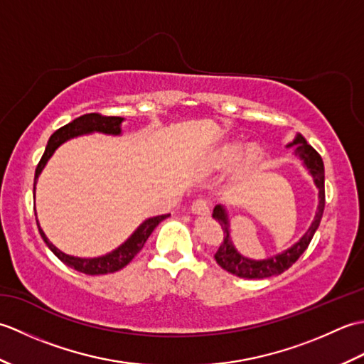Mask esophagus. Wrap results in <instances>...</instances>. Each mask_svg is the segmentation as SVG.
<instances>
[{
  "instance_id": "1",
  "label": "esophagus",
  "mask_w": 364,
  "mask_h": 364,
  "mask_svg": "<svg viewBox=\"0 0 364 364\" xmlns=\"http://www.w3.org/2000/svg\"><path fill=\"white\" fill-rule=\"evenodd\" d=\"M192 213L196 214H202V215H208L210 214V202L206 198H197L194 203L191 206Z\"/></svg>"
}]
</instances>
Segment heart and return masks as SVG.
Returning <instances> with one entry per match:
<instances>
[{"instance_id": "b5f03b06", "label": "heart", "mask_w": 364, "mask_h": 364, "mask_svg": "<svg viewBox=\"0 0 364 364\" xmlns=\"http://www.w3.org/2000/svg\"><path fill=\"white\" fill-rule=\"evenodd\" d=\"M237 156H239V146L233 145L220 154L219 161H220V164H231V162L237 159ZM259 158H261V150L258 149L257 145L247 146V149L242 153V162H244L245 167H250L253 164H257Z\"/></svg>"}]
</instances>
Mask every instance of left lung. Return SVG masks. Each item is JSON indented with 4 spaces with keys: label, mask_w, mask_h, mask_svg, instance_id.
<instances>
[{
    "label": "left lung",
    "mask_w": 364,
    "mask_h": 364,
    "mask_svg": "<svg viewBox=\"0 0 364 364\" xmlns=\"http://www.w3.org/2000/svg\"><path fill=\"white\" fill-rule=\"evenodd\" d=\"M289 145H296V154L297 156H300V159L304 161L306 168L310 170L316 186H318V189H319L318 213H316V218L311 223V227L308 228L304 237H301L299 242L294 244L291 249H288L280 255H277V257L255 261V259H249V258L242 257L241 253H237L233 242H231V239H230V230H228L230 223L227 219L225 210H223L220 205L215 206L213 211V218L220 223L222 231H223V239H222L218 252H215V255H214V258L222 269H225L227 272L233 274L236 277L267 278V277L283 274L284 270H288L294 264V262H296L301 257V253L308 249V245H310L316 230H318V227H319L322 214H323V208H326V173H323L322 158L310 144H306L305 137L300 134H297V137L294 139V142Z\"/></svg>",
    "instance_id": "obj_1"
}]
</instances>
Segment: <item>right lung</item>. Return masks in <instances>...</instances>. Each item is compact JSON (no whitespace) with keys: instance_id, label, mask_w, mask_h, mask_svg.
Here are the masks:
<instances>
[{"instance_id":"right-lung-1","label":"right lung","mask_w":364,"mask_h":364,"mask_svg":"<svg viewBox=\"0 0 364 364\" xmlns=\"http://www.w3.org/2000/svg\"><path fill=\"white\" fill-rule=\"evenodd\" d=\"M123 122V117H114V115H102L98 112H90V114H84L81 117L75 119L73 122L67 123L65 127L59 128L58 131H54L51 134L48 144H46L45 153L42 154L41 161L36 167V176H34V189H36V181L38 175H41L42 168L45 167L46 161L51 158V154L54 153V150L58 149L60 144H64L65 141L76 136L86 134V133H92V131H100V133L105 134H120V123ZM170 214H162V215H156V218L146 219L141 227H139L131 237L125 244H122L117 250H114L111 253L105 255V257L100 258H75L70 257V255H65L60 250H58L48 239H46L45 233L42 231V228L38 227V231H41V236L45 241V244L48 245V249L56 255V257L67 264L68 267H72L75 270H78L81 274L86 275H102V274H109V272H115V270H120L122 267H125L128 262L133 259L136 255L142 250V247L145 244L146 239L151 235V231L156 228L159 223L167 219Z\"/></svg>"}]
</instances>
